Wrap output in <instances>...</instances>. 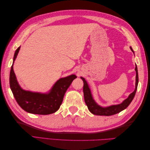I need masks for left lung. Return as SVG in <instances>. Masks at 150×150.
Returning a JSON list of instances; mask_svg holds the SVG:
<instances>
[{"mask_svg":"<svg viewBox=\"0 0 150 150\" xmlns=\"http://www.w3.org/2000/svg\"><path fill=\"white\" fill-rule=\"evenodd\" d=\"M131 51L134 52L133 50L130 47ZM135 71H136V84H135V89L134 91L131 93L128 98L126 99L125 100L122 101L121 104H116V105H112L108 107H102L96 103L94 100V99L92 96L91 92L89 89V86L86 82L84 78L83 77H81L84 82V86H83V93H84V98L85 103L87 105L88 110L89 111L93 113V115H99V116H111L114 115L117 113H119L120 112L122 111V110H125V109L128 107L131 102L132 101L133 99L136 92H137L138 84V68L137 66L136 65L135 67Z\"/></svg>","mask_w":150,"mask_h":150,"instance_id":"obj_1","label":"left lung"}]
</instances>
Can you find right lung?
Instances as JSON below:
<instances>
[{"label": "right lung", "mask_w": 150, "mask_h": 150, "mask_svg": "<svg viewBox=\"0 0 150 150\" xmlns=\"http://www.w3.org/2000/svg\"><path fill=\"white\" fill-rule=\"evenodd\" d=\"M20 47H18L15 52L10 72V87L13 96L19 105L26 112L42 115L52 114L59 109L65 93L77 76L72 74L59 79L48 93H34L22 89L17 82L13 69V62Z\"/></svg>", "instance_id": "1"}]
</instances>
